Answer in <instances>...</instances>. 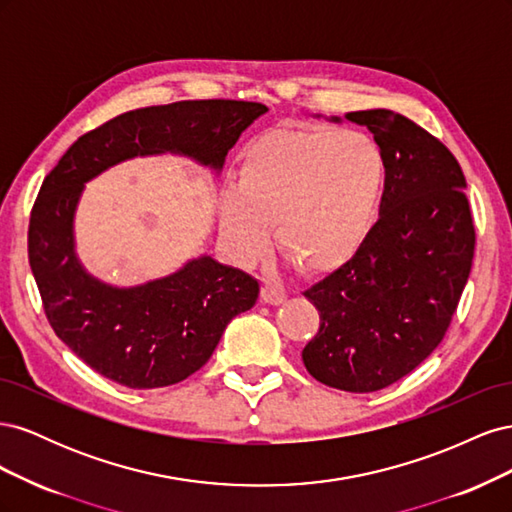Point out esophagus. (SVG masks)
I'll return each instance as SVG.
<instances>
[{
  "mask_svg": "<svg viewBox=\"0 0 512 512\" xmlns=\"http://www.w3.org/2000/svg\"><path fill=\"white\" fill-rule=\"evenodd\" d=\"M260 297H262V301L269 303V305H280L286 299V292L280 286L265 282V286H262V290H260Z\"/></svg>",
  "mask_w": 512,
  "mask_h": 512,
  "instance_id": "esophagus-1",
  "label": "esophagus"
}]
</instances>
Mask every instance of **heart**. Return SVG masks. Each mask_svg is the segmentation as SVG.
<instances>
[{
	"mask_svg": "<svg viewBox=\"0 0 512 512\" xmlns=\"http://www.w3.org/2000/svg\"><path fill=\"white\" fill-rule=\"evenodd\" d=\"M384 185V153L361 130H269L243 149L239 183L222 192V230L254 260L275 222L277 243L299 267L329 271L367 239Z\"/></svg>",
	"mask_w": 512,
	"mask_h": 512,
	"instance_id": "obj_1",
	"label": "heart"
}]
</instances>
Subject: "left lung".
I'll use <instances>...</instances> for the list:
<instances>
[{
    "mask_svg": "<svg viewBox=\"0 0 512 512\" xmlns=\"http://www.w3.org/2000/svg\"><path fill=\"white\" fill-rule=\"evenodd\" d=\"M346 119L367 126L384 153L380 220L346 265L303 292L320 314L303 363L333 389L374 393L444 339L472 271L476 230L466 177L436 136L386 108Z\"/></svg>",
    "mask_w": 512,
    "mask_h": 512,
    "instance_id": "obj_1",
    "label": "left lung"
}]
</instances>
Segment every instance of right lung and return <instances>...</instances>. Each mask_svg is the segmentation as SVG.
<instances>
[{
    "label": "right lung",
    "instance_id": "obj_1",
    "mask_svg": "<svg viewBox=\"0 0 512 512\" xmlns=\"http://www.w3.org/2000/svg\"><path fill=\"white\" fill-rule=\"evenodd\" d=\"M269 108L183 100L136 108L83 134L44 177L27 254L46 320L81 361L128 389H160L203 367L226 324L254 307L260 286L211 256L134 288L89 275L74 252V211L89 179L136 156L179 153L222 170L241 132Z\"/></svg>",
    "mask_w": 512,
    "mask_h": 512
}]
</instances>
